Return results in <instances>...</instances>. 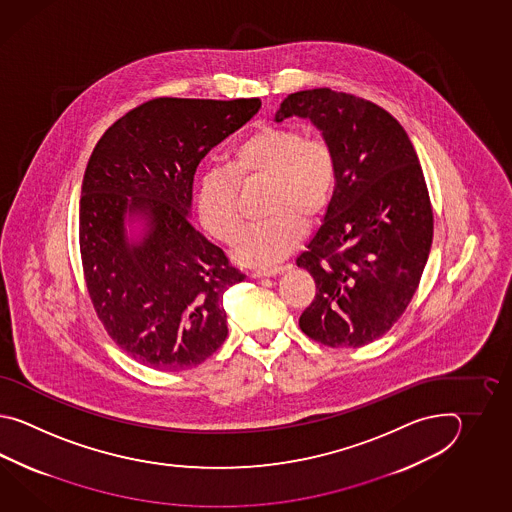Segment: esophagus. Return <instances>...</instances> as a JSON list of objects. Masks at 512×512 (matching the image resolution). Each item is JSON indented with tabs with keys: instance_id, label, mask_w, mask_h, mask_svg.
Masks as SVG:
<instances>
[{
	"instance_id": "1",
	"label": "esophagus",
	"mask_w": 512,
	"mask_h": 512,
	"mask_svg": "<svg viewBox=\"0 0 512 512\" xmlns=\"http://www.w3.org/2000/svg\"><path fill=\"white\" fill-rule=\"evenodd\" d=\"M283 267H272V269H254L252 271V278H269V276H276L282 274Z\"/></svg>"
}]
</instances>
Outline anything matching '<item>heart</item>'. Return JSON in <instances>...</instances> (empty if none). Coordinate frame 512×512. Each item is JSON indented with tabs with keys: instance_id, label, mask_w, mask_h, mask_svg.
I'll use <instances>...</instances> for the list:
<instances>
[{
	"instance_id": "1",
	"label": "heart",
	"mask_w": 512,
	"mask_h": 512,
	"mask_svg": "<svg viewBox=\"0 0 512 512\" xmlns=\"http://www.w3.org/2000/svg\"><path fill=\"white\" fill-rule=\"evenodd\" d=\"M337 175L329 142L294 126H261L232 146L225 170L210 168L201 175L197 216L210 236L230 243L241 227L240 185L265 179L263 210L269 216L243 229L234 256L269 267L300 243L304 223L326 212Z\"/></svg>"
}]
</instances>
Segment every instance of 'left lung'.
<instances>
[{
	"instance_id": "left-lung-1",
	"label": "left lung",
	"mask_w": 512,
	"mask_h": 512,
	"mask_svg": "<svg viewBox=\"0 0 512 512\" xmlns=\"http://www.w3.org/2000/svg\"><path fill=\"white\" fill-rule=\"evenodd\" d=\"M304 117L337 157L326 218L296 265L315 278L300 316L305 335L329 348H360L392 329L425 269L434 212L414 144L370 100L329 87L291 93L276 122Z\"/></svg>"
}]
</instances>
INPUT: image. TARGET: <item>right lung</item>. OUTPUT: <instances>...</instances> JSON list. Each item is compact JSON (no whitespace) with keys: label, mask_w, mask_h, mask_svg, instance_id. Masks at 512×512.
Segmentation results:
<instances>
[{"label":"right lung","mask_w":512,"mask_h":512,"mask_svg":"<svg viewBox=\"0 0 512 512\" xmlns=\"http://www.w3.org/2000/svg\"><path fill=\"white\" fill-rule=\"evenodd\" d=\"M260 106L152 98L111 124L87 161L78 223L87 293L113 342L148 368H194L229 335L223 294L245 276L190 223L192 185L201 159ZM126 211L149 219L139 244L125 240Z\"/></svg>","instance_id":"right-lung-1"}]
</instances>
